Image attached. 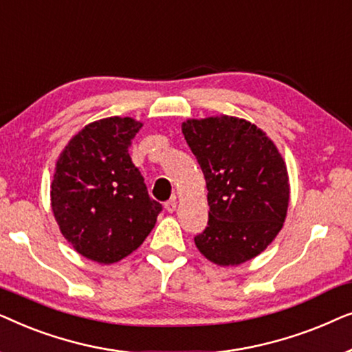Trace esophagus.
I'll use <instances>...</instances> for the list:
<instances>
[{"instance_id": "34e87169", "label": "esophagus", "mask_w": 352, "mask_h": 352, "mask_svg": "<svg viewBox=\"0 0 352 352\" xmlns=\"http://www.w3.org/2000/svg\"><path fill=\"white\" fill-rule=\"evenodd\" d=\"M165 210H166V211H170V213H173V211L176 210V200H175V199H170V200H168L166 204H165Z\"/></svg>"}]
</instances>
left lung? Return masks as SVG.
<instances>
[{
  "label": "left lung",
  "instance_id": "left-lung-1",
  "mask_svg": "<svg viewBox=\"0 0 352 352\" xmlns=\"http://www.w3.org/2000/svg\"><path fill=\"white\" fill-rule=\"evenodd\" d=\"M182 133L204 171L208 226L195 235L206 259L237 266L258 256L280 232L290 186L274 142L247 120H187Z\"/></svg>",
  "mask_w": 352,
  "mask_h": 352
}]
</instances>
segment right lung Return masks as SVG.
<instances>
[{
    "mask_svg": "<svg viewBox=\"0 0 352 352\" xmlns=\"http://www.w3.org/2000/svg\"><path fill=\"white\" fill-rule=\"evenodd\" d=\"M142 123L110 117L72 138L56 165L51 205L60 232L85 258L117 263L141 245L162 211L129 157Z\"/></svg>",
    "mask_w": 352,
    "mask_h": 352,
    "instance_id": "obj_1",
    "label": "right lung"
}]
</instances>
